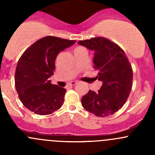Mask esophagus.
Segmentation results:
<instances>
[{
    "mask_svg": "<svg viewBox=\"0 0 155 155\" xmlns=\"http://www.w3.org/2000/svg\"><path fill=\"white\" fill-rule=\"evenodd\" d=\"M76 83H77V82H76V81H73V82H70V85H76Z\"/></svg>",
    "mask_w": 155,
    "mask_h": 155,
    "instance_id": "34e87169",
    "label": "esophagus"
}]
</instances>
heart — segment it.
<instances>
[{
  "label": "heart",
  "instance_id": "obj_1",
  "mask_svg": "<svg viewBox=\"0 0 155 155\" xmlns=\"http://www.w3.org/2000/svg\"><path fill=\"white\" fill-rule=\"evenodd\" d=\"M80 48H82V47H77V48H76V49H75V50H77V49H80Z\"/></svg>",
  "mask_w": 155,
  "mask_h": 155
}]
</instances>
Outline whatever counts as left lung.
Segmentation results:
<instances>
[{"mask_svg":"<svg viewBox=\"0 0 155 155\" xmlns=\"http://www.w3.org/2000/svg\"><path fill=\"white\" fill-rule=\"evenodd\" d=\"M79 45L94 51L96 79L103 82L97 92L89 91L82 98L84 109L98 117L113 115L123 107L132 87L133 70L124 51L105 37L80 40Z\"/></svg>","mask_w":155,"mask_h":155,"instance_id":"left-lung-1","label":"left lung"}]
</instances>
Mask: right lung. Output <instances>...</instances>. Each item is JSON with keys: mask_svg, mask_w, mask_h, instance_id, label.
I'll list each match as a JSON object with an SVG mask.
<instances>
[{"mask_svg": "<svg viewBox=\"0 0 155 155\" xmlns=\"http://www.w3.org/2000/svg\"><path fill=\"white\" fill-rule=\"evenodd\" d=\"M76 40L47 36L31 45L18 60L15 85L20 101L26 108L40 115H50L61 107L66 89L52 85L48 78L54 74L59 52Z\"/></svg>", "mask_w": 155, "mask_h": 155, "instance_id": "add662e5", "label": "right lung"}]
</instances>
